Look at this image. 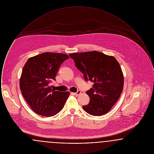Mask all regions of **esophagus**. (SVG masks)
<instances>
[{
    "mask_svg": "<svg viewBox=\"0 0 154 154\" xmlns=\"http://www.w3.org/2000/svg\"><path fill=\"white\" fill-rule=\"evenodd\" d=\"M80 94H81L80 91H77V92H76V93H74V95L78 96V95H80Z\"/></svg>",
    "mask_w": 154,
    "mask_h": 154,
    "instance_id": "esophagus-1",
    "label": "esophagus"
}]
</instances>
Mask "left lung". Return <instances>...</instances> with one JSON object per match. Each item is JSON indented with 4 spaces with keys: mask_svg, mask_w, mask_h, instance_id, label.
<instances>
[{
    "mask_svg": "<svg viewBox=\"0 0 154 154\" xmlns=\"http://www.w3.org/2000/svg\"><path fill=\"white\" fill-rule=\"evenodd\" d=\"M85 81L94 84L87 91L90 101L82 106L92 116L107 113L117 102L124 88V75L117 59L102 52L88 51L69 54Z\"/></svg>",
    "mask_w": 154,
    "mask_h": 154,
    "instance_id": "obj_1",
    "label": "left lung"
}]
</instances>
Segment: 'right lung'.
Returning <instances> with one entry per match:
<instances>
[{"mask_svg": "<svg viewBox=\"0 0 154 154\" xmlns=\"http://www.w3.org/2000/svg\"><path fill=\"white\" fill-rule=\"evenodd\" d=\"M69 58L65 54L44 52L28 59L23 67L20 87L24 99L37 114L54 116L62 110L69 92L52 89L50 83L60 65Z\"/></svg>", "mask_w": 154, "mask_h": 154, "instance_id": "1", "label": "right lung"}]
</instances>
